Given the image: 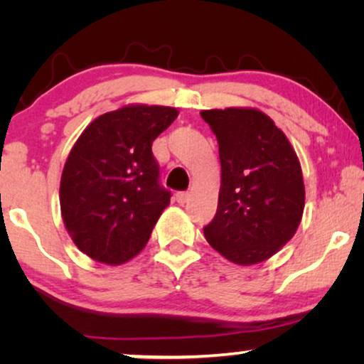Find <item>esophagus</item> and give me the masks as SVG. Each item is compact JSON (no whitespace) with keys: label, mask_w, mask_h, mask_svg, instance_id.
<instances>
[{"label":"esophagus","mask_w":364,"mask_h":364,"mask_svg":"<svg viewBox=\"0 0 364 364\" xmlns=\"http://www.w3.org/2000/svg\"><path fill=\"white\" fill-rule=\"evenodd\" d=\"M188 198H191V193H188V192H177L176 193V200L181 203V205H183V203H187Z\"/></svg>","instance_id":"obj_1"}]
</instances>
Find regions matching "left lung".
<instances>
[{
  "label": "left lung",
  "mask_w": 364,
  "mask_h": 364,
  "mask_svg": "<svg viewBox=\"0 0 364 364\" xmlns=\"http://www.w3.org/2000/svg\"><path fill=\"white\" fill-rule=\"evenodd\" d=\"M218 142L220 193L203 235L237 265L275 255L295 235L305 208L301 166L282 129L252 107L202 111Z\"/></svg>",
  "instance_id": "1"
}]
</instances>
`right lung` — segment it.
Segmentation results:
<instances>
[{
    "mask_svg": "<svg viewBox=\"0 0 364 364\" xmlns=\"http://www.w3.org/2000/svg\"><path fill=\"white\" fill-rule=\"evenodd\" d=\"M176 107L129 104L94 119L64 164L59 203L73 242L92 260L121 265L137 255L168 203L152 142Z\"/></svg>",
    "mask_w": 364,
    "mask_h": 364,
    "instance_id": "1",
    "label": "right lung"
}]
</instances>
